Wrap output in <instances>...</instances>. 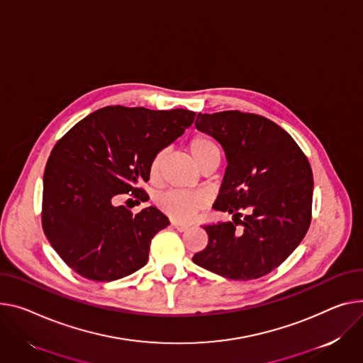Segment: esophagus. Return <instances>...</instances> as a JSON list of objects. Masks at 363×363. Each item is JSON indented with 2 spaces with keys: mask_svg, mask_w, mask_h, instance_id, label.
Here are the masks:
<instances>
[{
  "mask_svg": "<svg viewBox=\"0 0 363 363\" xmlns=\"http://www.w3.org/2000/svg\"><path fill=\"white\" fill-rule=\"evenodd\" d=\"M172 226H174L178 232H185V230L189 228V225H186V223H179V222H174Z\"/></svg>",
  "mask_w": 363,
  "mask_h": 363,
  "instance_id": "obj_1",
  "label": "esophagus"
}]
</instances>
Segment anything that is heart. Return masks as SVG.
<instances>
[{
  "instance_id": "b5f03b06",
  "label": "heart",
  "mask_w": 363,
  "mask_h": 363,
  "mask_svg": "<svg viewBox=\"0 0 363 363\" xmlns=\"http://www.w3.org/2000/svg\"><path fill=\"white\" fill-rule=\"evenodd\" d=\"M188 150L196 160V163L200 166L208 156L211 155H220L217 144L207 135H196L188 143ZM166 152L160 150L157 152L152 162H150V175L152 178H156L160 172L163 160H164ZM206 201L204 197L192 191H184V189H171L163 192L157 199L159 208L166 213L171 219L178 222H188L194 217L203 207Z\"/></svg>"
}]
</instances>
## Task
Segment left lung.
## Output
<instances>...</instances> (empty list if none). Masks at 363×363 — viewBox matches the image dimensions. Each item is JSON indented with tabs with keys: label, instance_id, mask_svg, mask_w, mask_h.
Here are the masks:
<instances>
[{
	"label": "left lung",
	"instance_id": "obj_1",
	"mask_svg": "<svg viewBox=\"0 0 363 363\" xmlns=\"http://www.w3.org/2000/svg\"><path fill=\"white\" fill-rule=\"evenodd\" d=\"M196 128L216 138L225 150L228 166L213 207L233 214V222L206 225L208 244L192 261L232 280L269 274L308 232L313 192L311 164L296 141L261 115L199 113Z\"/></svg>",
	"mask_w": 363,
	"mask_h": 363
}]
</instances>
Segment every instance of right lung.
<instances>
[{
	"mask_svg": "<svg viewBox=\"0 0 363 363\" xmlns=\"http://www.w3.org/2000/svg\"><path fill=\"white\" fill-rule=\"evenodd\" d=\"M194 118L188 109L106 106L58 140L43 174L42 228L69 269L112 281L146 265L152 239L169 219L156 207L133 214L115 203L124 194L147 200L137 185L149 181L153 156Z\"/></svg>",
	"mask_w": 363,
	"mask_h": 363,
	"instance_id": "1",
	"label": "right lung"
}]
</instances>
